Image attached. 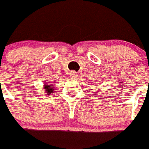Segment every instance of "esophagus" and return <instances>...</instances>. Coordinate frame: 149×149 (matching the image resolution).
I'll return each mask as SVG.
<instances>
[{
    "label": "esophagus",
    "mask_w": 149,
    "mask_h": 149,
    "mask_svg": "<svg viewBox=\"0 0 149 149\" xmlns=\"http://www.w3.org/2000/svg\"><path fill=\"white\" fill-rule=\"evenodd\" d=\"M69 77L72 78L76 77H77V73H76V72H74V71L71 72L69 73Z\"/></svg>",
    "instance_id": "esophagus-1"
}]
</instances>
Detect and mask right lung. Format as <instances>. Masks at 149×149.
I'll return each instance as SVG.
<instances>
[{
    "label": "right lung",
    "mask_w": 149,
    "mask_h": 149,
    "mask_svg": "<svg viewBox=\"0 0 149 149\" xmlns=\"http://www.w3.org/2000/svg\"><path fill=\"white\" fill-rule=\"evenodd\" d=\"M46 85H47L46 84ZM44 89H45L46 93H47V94H51V93H53V91H54V89H53V86H45L44 87Z\"/></svg>",
    "instance_id": "1"
}]
</instances>
